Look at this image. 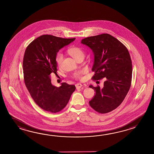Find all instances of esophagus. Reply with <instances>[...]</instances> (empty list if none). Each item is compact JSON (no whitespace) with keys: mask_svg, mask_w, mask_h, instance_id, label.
<instances>
[{"mask_svg":"<svg viewBox=\"0 0 154 154\" xmlns=\"http://www.w3.org/2000/svg\"><path fill=\"white\" fill-rule=\"evenodd\" d=\"M75 86L76 89L78 90L79 88H82V84H76L75 85Z\"/></svg>","mask_w":154,"mask_h":154,"instance_id":"esophagus-1","label":"esophagus"}]
</instances>
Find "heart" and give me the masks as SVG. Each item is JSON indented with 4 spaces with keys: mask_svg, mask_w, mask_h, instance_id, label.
<instances>
[{
    "mask_svg": "<svg viewBox=\"0 0 154 154\" xmlns=\"http://www.w3.org/2000/svg\"><path fill=\"white\" fill-rule=\"evenodd\" d=\"M68 53L70 56L73 57L74 59L78 60L79 59L81 58H84L85 55L84 51L82 47L79 46H72L68 49ZM63 60V56L62 53H58L56 54L55 56V61L56 64L58 66H60L62 64ZM82 72H75L73 74V77L75 79H82Z\"/></svg>",
    "mask_w": 154,
    "mask_h": 154,
    "instance_id": "heart-1",
    "label": "heart"
}]
</instances>
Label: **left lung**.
<instances>
[{"instance_id": "8db88e82", "label": "left lung", "mask_w": 154, "mask_h": 154, "mask_svg": "<svg viewBox=\"0 0 154 154\" xmlns=\"http://www.w3.org/2000/svg\"><path fill=\"white\" fill-rule=\"evenodd\" d=\"M81 43L94 54L92 71L95 74L92 80L106 79L103 88L98 85L89 86L96 92L89 101L90 106L102 114L112 111L123 101L131 88L132 64L128 49L108 33L86 37Z\"/></svg>"}]
</instances>
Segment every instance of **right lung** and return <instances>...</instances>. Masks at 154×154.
Wrapping results in <instances>:
<instances>
[{"label": "right lung", "mask_w": 154, "mask_h": 154, "mask_svg": "<svg viewBox=\"0 0 154 154\" xmlns=\"http://www.w3.org/2000/svg\"><path fill=\"white\" fill-rule=\"evenodd\" d=\"M75 39L44 35L27 47L23 59V79L33 100L46 111L57 113L68 103L75 86L63 82L60 87L52 84L50 74H57L55 56L64 46Z\"/></svg>", "instance_id": "obj_1"}]
</instances>
